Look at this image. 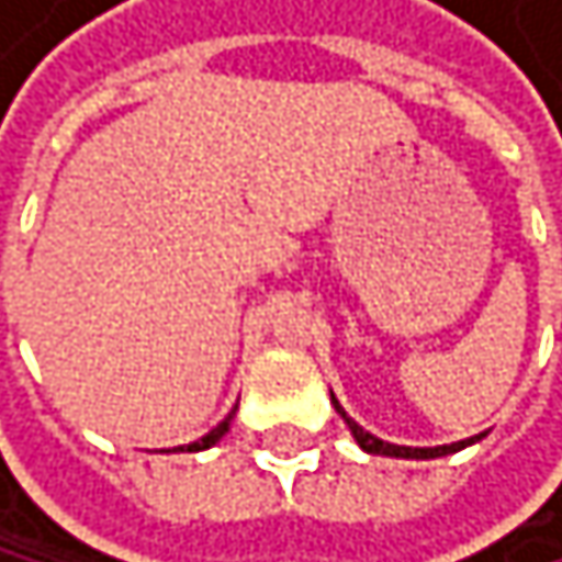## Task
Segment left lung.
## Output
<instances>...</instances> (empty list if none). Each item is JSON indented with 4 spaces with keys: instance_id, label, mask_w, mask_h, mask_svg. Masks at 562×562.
Masks as SVG:
<instances>
[{
    "instance_id": "left-lung-1",
    "label": "left lung",
    "mask_w": 562,
    "mask_h": 562,
    "mask_svg": "<svg viewBox=\"0 0 562 562\" xmlns=\"http://www.w3.org/2000/svg\"><path fill=\"white\" fill-rule=\"evenodd\" d=\"M330 401H334V407H337V415L344 418V425L350 428V435H353V441L367 451V456H387V459H441V456H451V451H459V448H465V445H475L482 435H475V438H465V441H456V445H435V448H412V445H391V441H381L378 435H371V431H363L344 407H340V401L330 394Z\"/></svg>"
}]
</instances>
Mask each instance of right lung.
<instances>
[{
    "label": "right lung",
    "mask_w": 562,
    "mask_h": 562,
    "mask_svg": "<svg viewBox=\"0 0 562 562\" xmlns=\"http://www.w3.org/2000/svg\"><path fill=\"white\" fill-rule=\"evenodd\" d=\"M232 415H235V412H232ZM232 415H228V418H225L222 425H215V428H212V431H209L205 438L191 441V445H188V451H205V448H212V445H215V441H218V438H222V435L228 431V425H232Z\"/></svg>",
    "instance_id": "obj_1"
}]
</instances>
